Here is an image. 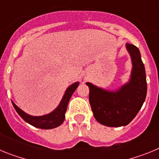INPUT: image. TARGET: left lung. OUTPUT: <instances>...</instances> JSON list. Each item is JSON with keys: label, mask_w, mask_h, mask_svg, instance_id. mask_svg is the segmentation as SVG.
Masks as SVG:
<instances>
[{"label": "left lung", "mask_w": 159, "mask_h": 159, "mask_svg": "<svg viewBox=\"0 0 159 159\" xmlns=\"http://www.w3.org/2000/svg\"><path fill=\"white\" fill-rule=\"evenodd\" d=\"M130 56L132 69L130 80L116 91H108L86 83L89 88V102L94 117L107 127L127 126L139 111L147 96L145 67L136 46L126 44Z\"/></svg>", "instance_id": "1"}]
</instances>
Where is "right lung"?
Masks as SVG:
<instances>
[{
  "label": "right lung",
  "instance_id": "1",
  "mask_svg": "<svg viewBox=\"0 0 159 159\" xmlns=\"http://www.w3.org/2000/svg\"><path fill=\"white\" fill-rule=\"evenodd\" d=\"M79 84H80V83L75 82L71 84V85H70L66 89L65 93H64V96H63L62 99L60 101V104L57 106V107L54 111L47 114V115H44V116H30L29 114L25 113L20 108L18 107L13 102H12V105H13L14 108H15V110L18 113V115L26 123H29V124L33 126V127L40 129L56 128V127H59V126H60L64 123L68 102H69L72 94L74 93L77 87L79 86Z\"/></svg>",
  "mask_w": 159,
  "mask_h": 159
}]
</instances>
